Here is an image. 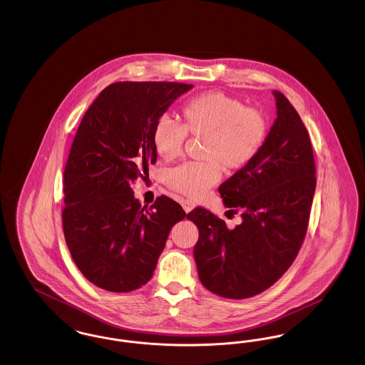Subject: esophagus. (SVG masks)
<instances>
[{
	"mask_svg": "<svg viewBox=\"0 0 365 365\" xmlns=\"http://www.w3.org/2000/svg\"><path fill=\"white\" fill-rule=\"evenodd\" d=\"M180 204H182V207H183L186 212H190L191 209H194V207H195V204L191 200H186V198L180 200Z\"/></svg>",
	"mask_w": 365,
	"mask_h": 365,
	"instance_id": "esophagus-1",
	"label": "esophagus"
}]
</instances>
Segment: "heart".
<instances>
[{
	"label": "heart",
	"instance_id": "b5f03b06",
	"mask_svg": "<svg viewBox=\"0 0 365 365\" xmlns=\"http://www.w3.org/2000/svg\"><path fill=\"white\" fill-rule=\"evenodd\" d=\"M269 133L267 116L257 108L223 91H209L180 108L179 124L158 119L152 142L157 156L170 163L182 156L186 137L202 138L200 158L185 163L167 176L171 190L201 198L220 179V168L238 171L260 153Z\"/></svg>",
	"mask_w": 365,
	"mask_h": 365
}]
</instances>
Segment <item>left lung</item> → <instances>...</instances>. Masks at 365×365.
<instances>
[{
	"label": "left lung",
	"mask_w": 365,
	"mask_h": 365,
	"mask_svg": "<svg viewBox=\"0 0 365 365\" xmlns=\"http://www.w3.org/2000/svg\"><path fill=\"white\" fill-rule=\"evenodd\" d=\"M274 96L278 118L260 153L219 187L227 208L242 210V223L228 228L201 207L187 213L200 232V280L225 298H250L271 287L293 264L308 230L316 187L312 143L294 106L278 90Z\"/></svg>",
	"instance_id": "8db88e82"
}]
</instances>
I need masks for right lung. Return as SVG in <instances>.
Wrapping results in <instances>:
<instances>
[{"label": "right lung", "instance_id": "obj_1", "mask_svg": "<svg viewBox=\"0 0 365 365\" xmlns=\"http://www.w3.org/2000/svg\"><path fill=\"white\" fill-rule=\"evenodd\" d=\"M192 85L116 82L87 109L64 170L63 228L83 277L113 293L153 277L170 230L186 212L167 195L142 208L133 185L156 163L152 133L175 98Z\"/></svg>", "mask_w": 365, "mask_h": 365}]
</instances>
